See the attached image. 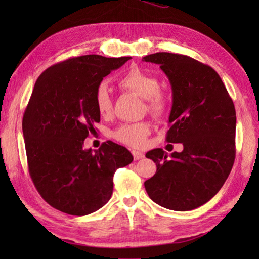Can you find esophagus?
<instances>
[{
	"mask_svg": "<svg viewBox=\"0 0 259 259\" xmlns=\"http://www.w3.org/2000/svg\"><path fill=\"white\" fill-rule=\"evenodd\" d=\"M133 155H134V159L135 160H140V159H143L144 156V153H142V152H138V151H133Z\"/></svg>",
	"mask_w": 259,
	"mask_h": 259,
	"instance_id": "34e87169",
	"label": "esophagus"
}]
</instances>
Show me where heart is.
<instances>
[{
  "mask_svg": "<svg viewBox=\"0 0 259 259\" xmlns=\"http://www.w3.org/2000/svg\"><path fill=\"white\" fill-rule=\"evenodd\" d=\"M119 85L121 89L145 98L146 108L152 115L160 117L165 114L168 102L165 96L160 91V82L155 75L135 66L120 77ZM94 102L100 116L106 119L112 115L113 100L106 84L102 83L96 89ZM150 133L151 125L147 122H136L120 125L116 130H114L113 137L124 145L139 148L145 145Z\"/></svg>",
  "mask_w": 259,
  "mask_h": 259,
  "instance_id": "1",
  "label": "heart"
}]
</instances>
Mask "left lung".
<instances>
[{
	"instance_id": "8db88e82",
	"label": "left lung",
	"mask_w": 259,
	"mask_h": 259,
	"mask_svg": "<svg viewBox=\"0 0 259 259\" xmlns=\"http://www.w3.org/2000/svg\"><path fill=\"white\" fill-rule=\"evenodd\" d=\"M159 64L172 89L166 142L184 150L168 156L162 148L146 153L156 172L144 183L155 203L187 211L207 203L224 185L235 159L236 116L221 76L188 56L156 52L143 58Z\"/></svg>"
}]
</instances>
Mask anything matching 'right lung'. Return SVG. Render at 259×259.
<instances>
[{
  "mask_svg": "<svg viewBox=\"0 0 259 259\" xmlns=\"http://www.w3.org/2000/svg\"><path fill=\"white\" fill-rule=\"evenodd\" d=\"M131 57H74L43 72L23 117L28 171L37 192L51 207L85 216L108 202L116 169L134 157L108 140L98 150H84L100 115L94 96L105 76Z\"/></svg>",
  "mask_w": 259,
  "mask_h": 259,
  "instance_id": "1",
  "label": "right lung"
}]
</instances>
